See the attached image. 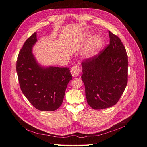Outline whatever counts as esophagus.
Returning a JSON list of instances; mask_svg holds the SVG:
<instances>
[{
	"mask_svg": "<svg viewBox=\"0 0 147 147\" xmlns=\"http://www.w3.org/2000/svg\"><path fill=\"white\" fill-rule=\"evenodd\" d=\"M80 71V69L79 66L78 65L74 66V67H72L71 69V73L72 75L74 77L78 76Z\"/></svg>",
	"mask_w": 147,
	"mask_h": 147,
	"instance_id": "1",
	"label": "esophagus"
}]
</instances>
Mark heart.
I'll return each instance as SVG.
<instances>
[{
  "mask_svg": "<svg viewBox=\"0 0 147 147\" xmlns=\"http://www.w3.org/2000/svg\"><path fill=\"white\" fill-rule=\"evenodd\" d=\"M92 33L90 32H88L84 34V37L86 38H88L91 36ZM102 38L99 36L96 35L93 36L92 38L88 42V52L90 55H93L96 53L98 50L101 48L102 45Z\"/></svg>",
  "mask_w": 147,
  "mask_h": 147,
  "instance_id": "b5f03b06",
  "label": "heart"
}]
</instances>
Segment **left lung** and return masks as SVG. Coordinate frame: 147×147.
Listing matches in <instances>:
<instances>
[{
	"label": "left lung",
	"instance_id": "obj_1",
	"mask_svg": "<svg viewBox=\"0 0 147 147\" xmlns=\"http://www.w3.org/2000/svg\"><path fill=\"white\" fill-rule=\"evenodd\" d=\"M110 43L98 54L82 62L81 78L89 106L103 109L116 105L127 83L128 59L124 45L109 31Z\"/></svg>",
	"mask_w": 147,
	"mask_h": 147
}]
</instances>
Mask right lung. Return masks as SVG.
Listing matches in <instances>:
<instances>
[{"label":"right lung","mask_w":147,"mask_h":147,"mask_svg":"<svg viewBox=\"0 0 147 147\" xmlns=\"http://www.w3.org/2000/svg\"><path fill=\"white\" fill-rule=\"evenodd\" d=\"M35 32L24 44L16 61V72L21 91L34 107L54 111L61 105L72 75L68 68L42 67L32 54L36 42Z\"/></svg>","instance_id":"1"}]
</instances>
